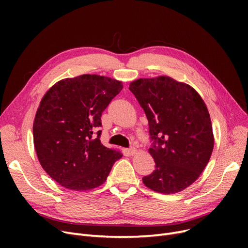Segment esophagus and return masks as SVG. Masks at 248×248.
<instances>
[{
    "mask_svg": "<svg viewBox=\"0 0 248 248\" xmlns=\"http://www.w3.org/2000/svg\"><path fill=\"white\" fill-rule=\"evenodd\" d=\"M138 152V149L137 148H134V147H131V148H129L128 149V153L130 154V155H134Z\"/></svg>",
    "mask_w": 248,
    "mask_h": 248,
    "instance_id": "34e87169",
    "label": "esophagus"
}]
</instances>
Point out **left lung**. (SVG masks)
<instances>
[{"label":"left lung","mask_w":248,"mask_h":248,"mask_svg":"<svg viewBox=\"0 0 248 248\" xmlns=\"http://www.w3.org/2000/svg\"><path fill=\"white\" fill-rule=\"evenodd\" d=\"M129 90L145 110L153 140L149 153L155 170L142 182L160 193L182 191L200 177L213 151L204 100L192 87L170 77L139 78Z\"/></svg>","instance_id":"left-lung-1"}]
</instances>
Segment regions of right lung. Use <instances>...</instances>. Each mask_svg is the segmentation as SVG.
I'll return each instance as SVG.
<instances>
[{"instance_id": "1", "label": "right lung", "mask_w": 248, "mask_h": 248, "mask_svg": "<svg viewBox=\"0 0 248 248\" xmlns=\"http://www.w3.org/2000/svg\"><path fill=\"white\" fill-rule=\"evenodd\" d=\"M123 89L122 81L97 74L64 78L43 96L33 124L42 169L65 188L84 191L106 182L123 154L100 141L101 115Z\"/></svg>"}]
</instances>
